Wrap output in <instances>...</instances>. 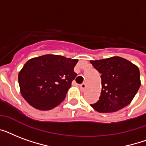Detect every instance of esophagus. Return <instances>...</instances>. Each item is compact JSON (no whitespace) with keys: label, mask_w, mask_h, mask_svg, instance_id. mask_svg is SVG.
<instances>
[{"label":"esophagus","mask_w":146,"mask_h":146,"mask_svg":"<svg viewBox=\"0 0 146 146\" xmlns=\"http://www.w3.org/2000/svg\"><path fill=\"white\" fill-rule=\"evenodd\" d=\"M86 83H82V84L80 85V89L82 92H84L85 89H86Z\"/></svg>","instance_id":"34e87169"}]
</instances>
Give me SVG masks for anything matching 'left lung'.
Listing matches in <instances>:
<instances>
[{
	"instance_id": "8db88e82",
	"label": "left lung",
	"mask_w": 146,
	"mask_h": 146,
	"mask_svg": "<svg viewBox=\"0 0 146 146\" xmlns=\"http://www.w3.org/2000/svg\"><path fill=\"white\" fill-rule=\"evenodd\" d=\"M90 62L102 73L101 96L91 106L99 113H111L128 105L140 87L138 66L117 56Z\"/></svg>"
}]
</instances>
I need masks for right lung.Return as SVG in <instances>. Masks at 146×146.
<instances>
[{"mask_svg": "<svg viewBox=\"0 0 146 146\" xmlns=\"http://www.w3.org/2000/svg\"><path fill=\"white\" fill-rule=\"evenodd\" d=\"M77 59L45 54L29 60L18 75L20 93L34 108L48 111L66 97L76 76Z\"/></svg>", "mask_w": 146, "mask_h": 146, "instance_id": "right-lung-1", "label": "right lung"}]
</instances>
